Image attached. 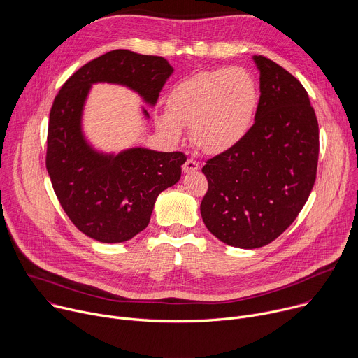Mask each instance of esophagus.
Segmentation results:
<instances>
[{
	"instance_id": "1",
	"label": "esophagus",
	"mask_w": 358,
	"mask_h": 358,
	"mask_svg": "<svg viewBox=\"0 0 358 358\" xmlns=\"http://www.w3.org/2000/svg\"><path fill=\"white\" fill-rule=\"evenodd\" d=\"M198 170H199V163L192 160V159H188L185 162V164L182 166L184 173H194V171H198Z\"/></svg>"
}]
</instances>
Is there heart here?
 Here are the masks:
<instances>
[{"label":"heart","instance_id":"heart-1","mask_svg":"<svg viewBox=\"0 0 358 358\" xmlns=\"http://www.w3.org/2000/svg\"><path fill=\"white\" fill-rule=\"evenodd\" d=\"M259 103V87L245 68L202 71L178 82L164 100L166 113L155 116L156 127L178 140L191 127L194 144L208 155L236 147L249 133Z\"/></svg>","mask_w":358,"mask_h":358}]
</instances>
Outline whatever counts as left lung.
<instances>
[{
    "instance_id": "1",
    "label": "left lung",
    "mask_w": 358,
    "mask_h": 358,
    "mask_svg": "<svg viewBox=\"0 0 358 358\" xmlns=\"http://www.w3.org/2000/svg\"><path fill=\"white\" fill-rule=\"evenodd\" d=\"M261 97L255 123L232 150L202 167L208 191L201 217L227 245L255 249L296 220L316 181L319 124L303 85L273 61L253 55Z\"/></svg>"
}]
</instances>
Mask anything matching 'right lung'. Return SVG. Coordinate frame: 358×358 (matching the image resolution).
<instances>
[{
	"instance_id": "add662e5",
	"label": "right lung",
	"mask_w": 358,
	"mask_h": 358,
	"mask_svg": "<svg viewBox=\"0 0 358 358\" xmlns=\"http://www.w3.org/2000/svg\"><path fill=\"white\" fill-rule=\"evenodd\" d=\"M174 72L162 57L116 49L76 71L61 87L49 113L46 170L61 206L75 227L105 243L124 242L150 222L157 196L181 177L187 157L131 147L119 152L97 150L82 120L94 83H113L136 92L147 106ZM144 119L148 112L141 108Z\"/></svg>"
}]
</instances>
